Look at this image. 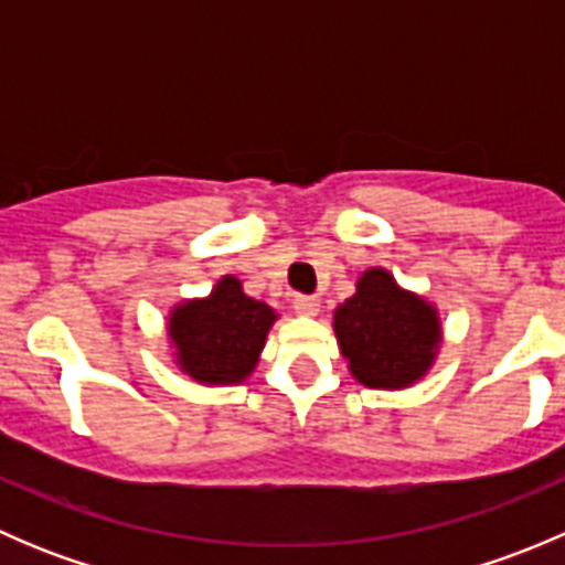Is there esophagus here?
<instances>
[{
    "label": "esophagus",
    "instance_id": "34e87169",
    "mask_svg": "<svg viewBox=\"0 0 565 565\" xmlns=\"http://www.w3.org/2000/svg\"><path fill=\"white\" fill-rule=\"evenodd\" d=\"M292 306H295V311H298V315L315 317L319 311V298H315V295H295Z\"/></svg>",
    "mask_w": 565,
    "mask_h": 565
}]
</instances>
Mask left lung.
Masks as SVG:
<instances>
[{
    "mask_svg": "<svg viewBox=\"0 0 565 565\" xmlns=\"http://www.w3.org/2000/svg\"><path fill=\"white\" fill-rule=\"evenodd\" d=\"M333 330L350 372L369 388L413 385L440 344L437 311L380 267L363 273L358 292L335 309Z\"/></svg>",
    "mask_w": 565,
    "mask_h": 565,
    "instance_id": "left-lung-1",
    "label": "left lung"
}]
</instances>
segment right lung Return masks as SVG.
Wrapping results in <instances>:
<instances>
[{
  "label": "right lung",
  "mask_w": 565,
  "mask_h": 565,
  "mask_svg": "<svg viewBox=\"0 0 565 565\" xmlns=\"http://www.w3.org/2000/svg\"><path fill=\"white\" fill-rule=\"evenodd\" d=\"M276 311L248 298L235 276H224L210 298L177 306L169 335L177 363L199 383L235 385L254 372Z\"/></svg>",
  "instance_id": "add662e5"
}]
</instances>
